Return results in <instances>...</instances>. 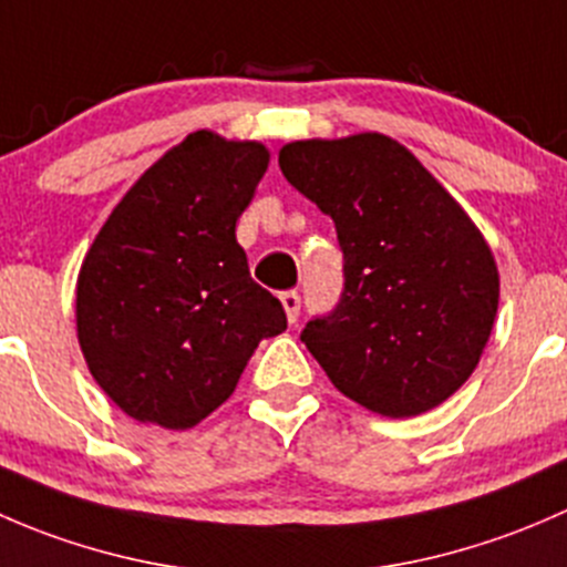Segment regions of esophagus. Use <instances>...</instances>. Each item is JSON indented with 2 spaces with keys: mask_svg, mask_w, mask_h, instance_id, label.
<instances>
[{
  "mask_svg": "<svg viewBox=\"0 0 567 567\" xmlns=\"http://www.w3.org/2000/svg\"><path fill=\"white\" fill-rule=\"evenodd\" d=\"M279 301H282L285 316H288L290 323H296V318H299V310H301V296L296 293V290H285V293L279 296Z\"/></svg>",
  "mask_w": 567,
  "mask_h": 567,
  "instance_id": "esophagus-1",
  "label": "esophagus"
}]
</instances>
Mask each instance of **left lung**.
<instances>
[{
  "instance_id": "1",
  "label": "left lung",
  "mask_w": 567,
  "mask_h": 567,
  "mask_svg": "<svg viewBox=\"0 0 567 567\" xmlns=\"http://www.w3.org/2000/svg\"><path fill=\"white\" fill-rule=\"evenodd\" d=\"M290 186L334 219L346 288L301 331L346 398L425 414L477 368L499 307L494 251L409 147L375 131L279 151Z\"/></svg>"
}]
</instances>
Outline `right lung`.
Returning a JSON list of instances; mask_svg holds the SVG:
<instances>
[{"mask_svg":"<svg viewBox=\"0 0 567 567\" xmlns=\"http://www.w3.org/2000/svg\"><path fill=\"white\" fill-rule=\"evenodd\" d=\"M268 158L260 142L194 131L142 173L84 255L79 346L134 420L194 427L236 392L257 342L288 329L236 241Z\"/></svg>","mask_w":567,"mask_h":567,"instance_id":"1","label":"right lung"}]
</instances>
